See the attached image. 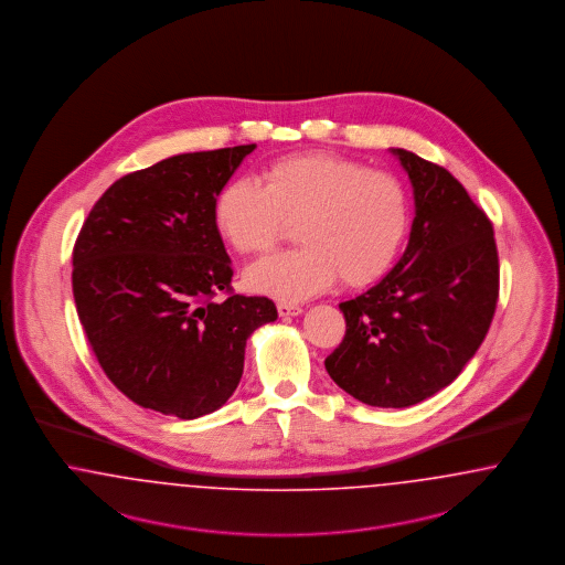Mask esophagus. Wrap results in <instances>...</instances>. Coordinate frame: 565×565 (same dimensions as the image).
<instances>
[{"instance_id": "obj_1", "label": "esophagus", "mask_w": 565, "mask_h": 565, "mask_svg": "<svg viewBox=\"0 0 565 565\" xmlns=\"http://www.w3.org/2000/svg\"><path fill=\"white\" fill-rule=\"evenodd\" d=\"M276 308H278V315H280V317H299V315L303 312V308H301V306H297V303H287V301H280Z\"/></svg>"}]
</instances>
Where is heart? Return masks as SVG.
Returning a JSON list of instances; mask_svg holds the SVG:
<instances>
[{
    "mask_svg": "<svg viewBox=\"0 0 565 565\" xmlns=\"http://www.w3.org/2000/svg\"><path fill=\"white\" fill-rule=\"evenodd\" d=\"M221 236L241 255H264L297 220L299 246L253 266L257 294L297 301L329 289L340 276L367 287L393 266L409 227V196L391 172L331 153H299L270 162L264 185L234 179L213 206Z\"/></svg>",
    "mask_w": 565,
    "mask_h": 565,
    "instance_id": "b5f03b06",
    "label": "heart"
}]
</instances>
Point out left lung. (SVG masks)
Masks as SVG:
<instances>
[{
	"instance_id": "left-lung-1",
	"label": "left lung",
	"mask_w": 565,
	"mask_h": 565,
	"mask_svg": "<svg viewBox=\"0 0 565 565\" xmlns=\"http://www.w3.org/2000/svg\"><path fill=\"white\" fill-rule=\"evenodd\" d=\"M416 217L409 243L375 287L340 303L345 335L327 359L331 380L371 407H409L449 386L483 344L500 268L488 215L462 183L407 149Z\"/></svg>"
}]
</instances>
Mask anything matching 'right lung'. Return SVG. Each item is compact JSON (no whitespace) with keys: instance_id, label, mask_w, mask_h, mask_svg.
Masks as SVG:
<instances>
[{"instance_id":"add662e5","label":"right lung","mask_w":565,"mask_h":565,"mask_svg":"<svg viewBox=\"0 0 565 565\" xmlns=\"http://www.w3.org/2000/svg\"><path fill=\"white\" fill-rule=\"evenodd\" d=\"M253 149L179 153L124 174L79 230L77 317L105 375L146 409L181 419L220 409L243 377L248 335L278 319L268 297L232 294L213 217Z\"/></svg>"}]
</instances>
